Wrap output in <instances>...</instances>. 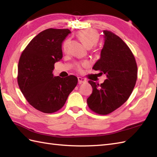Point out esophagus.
<instances>
[{
	"label": "esophagus",
	"instance_id": "34e87169",
	"mask_svg": "<svg viewBox=\"0 0 157 157\" xmlns=\"http://www.w3.org/2000/svg\"><path fill=\"white\" fill-rule=\"evenodd\" d=\"M78 82H79V84H83V83L86 82V79L82 78V77H78Z\"/></svg>",
	"mask_w": 157,
	"mask_h": 157
}]
</instances>
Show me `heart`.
I'll return each instance as SVG.
<instances>
[{"instance_id":"1","label":"heart","mask_w":157,"mask_h":157,"mask_svg":"<svg viewBox=\"0 0 157 157\" xmlns=\"http://www.w3.org/2000/svg\"><path fill=\"white\" fill-rule=\"evenodd\" d=\"M77 36L86 47L88 48H91L92 46H95L99 39L98 32L93 29H83V30L78 32ZM69 44V40H66L63 43V49L65 52L67 51Z\"/></svg>"}]
</instances>
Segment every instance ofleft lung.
<instances>
[{"instance_id": "1", "label": "left lung", "mask_w": 157, "mask_h": 157, "mask_svg": "<svg viewBox=\"0 0 157 157\" xmlns=\"http://www.w3.org/2000/svg\"><path fill=\"white\" fill-rule=\"evenodd\" d=\"M103 34L101 57L92 69L104 73L107 79L101 84L88 81L93 90L87 103L92 111L107 115L129 98L137 79L138 67L131 50L118 36L107 30Z\"/></svg>"}]
</instances>
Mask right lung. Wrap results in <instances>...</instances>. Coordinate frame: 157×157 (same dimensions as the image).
<instances>
[{
	"mask_svg": "<svg viewBox=\"0 0 157 157\" xmlns=\"http://www.w3.org/2000/svg\"><path fill=\"white\" fill-rule=\"evenodd\" d=\"M68 29H45L35 36L20 56L17 82L22 94L33 107L45 113L61 109L78 84L75 75H53L56 62L63 57L62 42Z\"/></svg>",
	"mask_w": 157,
	"mask_h": 157,
	"instance_id": "obj_1",
	"label": "right lung"
}]
</instances>
